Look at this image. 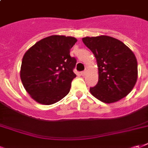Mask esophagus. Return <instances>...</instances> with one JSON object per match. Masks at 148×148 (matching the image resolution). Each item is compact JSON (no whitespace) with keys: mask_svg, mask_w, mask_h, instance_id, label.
<instances>
[{"mask_svg":"<svg viewBox=\"0 0 148 148\" xmlns=\"http://www.w3.org/2000/svg\"><path fill=\"white\" fill-rule=\"evenodd\" d=\"M86 73H87V70H84V71L81 72V73H80V74H81V75H83V76H84V75H86Z\"/></svg>","mask_w":148,"mask_h":148,"instance_id":"1","label":"esophagus"}]
</instances>
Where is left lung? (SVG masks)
<instances>
[{"mask_svg": "<svg viewBox=\"0 0 148 148\" xmlns=\"http://www.w3.org/2000/svg\"><path fill=\"white\" fill-rule=\"evenodd\" d=\"M82 40L94 53L99 67V81L90 87V93L106 103L128 95L137 80V61L132 51L120 40L106 35Z\"/></svg>", "mask_w": 148, "mask_h": 148, "instance_id": "1", "label": "left lung"}]
</instances>
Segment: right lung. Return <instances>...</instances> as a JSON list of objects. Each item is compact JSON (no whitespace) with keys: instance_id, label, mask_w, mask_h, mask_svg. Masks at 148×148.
<instances>
[{"instance_id":"obj_1","label":"right lung","mask_w":148,"mask_h":148,"mask_svg":"<svg viewBox=\"0 0 148 148\" xmlns=\"http://www.w3.org/2000/svg\"><path fill=\"white\" fill-rule=\"evenodd\" d=\"M76 38L52 35L40 40L26 52L22 60L20 78L31 98L51 105L69 94L75 74L76 59L70 49Z\"/></svg>"}]
</instances>
